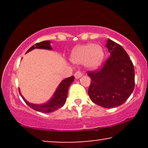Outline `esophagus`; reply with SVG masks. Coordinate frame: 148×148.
<instances>
[{
  "mask_svg": "<svg viewBox=\"0 0 148 148\" xmlns=\"http://www.w3.org/2000/svg\"><path fill=\"white\" fill-rule=\"evenodd\" d=\"M82 71H76L75 73V77L76 79H79L80 77H82Z\"/></svg>",
  "mask_w": 148,
  "mask_h": 148,
  "instance_id": "obj_1",
  "label": "esophagus"
}]
</instances>
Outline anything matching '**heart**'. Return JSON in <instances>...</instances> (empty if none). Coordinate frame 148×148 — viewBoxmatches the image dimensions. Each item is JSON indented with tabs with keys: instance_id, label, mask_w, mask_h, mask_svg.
Here are the masks:
<instances>
[{
	"instance_id": "b5f03b06",
	"label": "heart",
	"mask_w": 148,
	"mask_h": 148,
	"mask_svg": "<svg viewBox=\"0 0 148 148\" xmlns=\"http://www.w3.org/2000/svg\"><path fill=\"white\" fill-rule=\"evenodd\" d=\"M104 57V50L100 46L89 44L75 48L71 55V60L74 63H86L90 67L95 68L100 65Z\"/></svg>"
}]
</instances>
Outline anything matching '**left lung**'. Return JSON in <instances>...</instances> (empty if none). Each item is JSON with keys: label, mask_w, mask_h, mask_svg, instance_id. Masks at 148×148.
I'll list each match as a JSON object with an SVG mask.
<instances>
[{"label": "left lung", "mask_w": 148, "mask_h": 148, "mask_svg": "<svg viewBox=\"0 0 148 148\" xmlns=\"http://www.w3.org/2000/svg\"><path fill=\"white\" fill-rule=\"evenodd\" d=\"M106 47L110 56L102 68L89 71L92 79L88 95L95 104L104 108L123 104L135 87V70L128 54L120 44L108 40Z\"/></svg>", "instance_id": "1"}]
</instances>
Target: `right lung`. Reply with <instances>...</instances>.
<instances>
[{
    "label": "right lung",
    "instance_id": "obj_1",
    "mask_svg": "<svg viewBox=\"0 0 148 148\" xmlns=\"http://www.w3.org/2000/svg\"><path fill=\"white\" fill-rule=\"evenodd\" d=\"M50 43V41H43L41 42H38V43H36L35 44V46H32L26 52L31 51L32 50L34 49V48H43V49L51 50L52 48ZM74 76H71L62 81V82L60 83L59 86H58V88L56 89L55 94H54L52 100H50L49 102L46 103L45 104L37 105L29 103L25 100V98H24L23 96H22L21 93H20L19 90V94H21L22 98H23V100L25 101V102L31 108L42 112H54V110H57L58 108H61V107L64 104V103L66 102V98H67L68 89L69 88L70 85L74 81Z\"/></svg>",
    "mask_w": 148,
    "mask_h": 148
}]
</instances>
